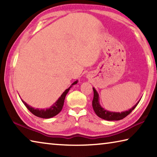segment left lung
<instances>
[{
  "label": "left lung",
  "instance_id": "8db88e82",
  "mask_svg": "<svg viewBox=\"0 0 157 157\" xmlns=\"http://www.w3.org/2000/svg\"><path fill=\"white\" fill-rule=\"evenodd\" d=\"M93 90H94V99H93L92 102V106L93 109L96 113V115L100 117V118L104 119L106 121H120L123 119L124 118L129 115V114L132 112V111L134 109L135 107H136L137 105L139 104L140 100L138 102L134 107H132L130 109L124 111H122V112H113V111H107L104 108L102 107L100 105L99 102V95H98L96 90L95 89L94 87H93Z\"/></svg>",
  "mask_w": 157,
  "mask_h": 157
}]
</instances>
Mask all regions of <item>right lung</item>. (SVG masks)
Segmentation results:
<instances>
[{
    "instance_id": "add662e5",
    "label": "right lung",
    "mask_w": 157,
    "mask_h": 157,
    "mask_svg": "<svg viewBox=\"0 0 157 157\" xmlns=\"http://www.w3.org/2000/svg\"><path fill=\"white\" fill-rule=\"evenodd\" d=\"M78 82V80H76L73 82V83L71 85L70 87H68L67 89H66L64 92L63 93L62 95L58 98V100L54 103L51 107L50 108H47L45 109H35L31 106L28 105L27 103H26L25 101H23V100L22 102L23 104L25 105V106L27 107L28 109L30 111V112L34 114V116H36L37 117H39V118H52V117L55 116L57 115L61 111L62 109V107L63 106V103H64V100L66 98V94H68V92L69 91V90L73 86V85H75Z\"/></svg>"
}]
</instances>
